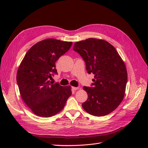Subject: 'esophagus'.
<instances>
[{"instance_id":"esophagus-1","label":"esophagus","mask_w":148,"mask_h":148,"mask_svg":"<svg viewBox=\"0 0 148 148\" xmlns=\"http://www.w3.org/2000/svg\"><path fill=\"white\" fill-rule=\"evenodd\" d=\"M71 89H72L73 91H76V90H77V89H78V87H72L71 88Z\"/></svg>"}]
</instances>
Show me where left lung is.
I'll use <instances>...</instances> for the list:
<instances>
[{"instance_id": "1", "label": "left lung", "mask_w": 148, "mask_h": 148, "mask_svg": "<svg viewBox=\"0 0 148 148\" xmlns=\"http://www.w3.org/2000/svg\"><path fill=\"white\" fill-rule=\"evenodd\" d=\"M73 51L86 64L88 73L95 75L91 87L84 86L88 99L84 110L96 117L108 115L122 101L127 83V71L115 47L104 40L89 38L75 42Z\"/></svg>"}]
</instances>
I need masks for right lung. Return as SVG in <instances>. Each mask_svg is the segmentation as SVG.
I'll return each mask as SVG.
<instances>
[{
    "instance_id": "1",
    "label": "right lung",
    "mask_w": 148,
    "mask_h": 148,
    "mask_svg": "<svg viewBox=\"0 0 148 148\" xmlns=\"http://www.w3.org/2000/svg\"><path fill=\"white\" fill-rule=\"evenodd\" d=\"M71 45V42L54 39L43 40L31 47L21 62L17 84L22 99L36 115L49 117L59 113L71 95L70 86L49 80L57 75L56 62Z\"/></svg>"
}]
</instances>
